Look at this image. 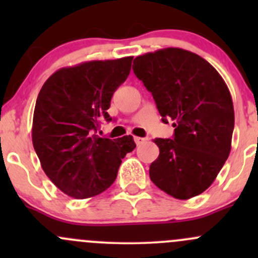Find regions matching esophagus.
I'll list each match as a JSON object with an SVG mask.
<instances>
[{
	"instance_id": "1",
	"label": "esophagus",
	"mask_w": 258,
	"mask_h": 258,
	"mask_svg": "<svg viewBox=\"0 0 258 258\" xmlns=\"http://www.w3.org/2000/svg\"><path fill=\"white\" fill-rule=\"evenodd\" d=\"M135 142H136V145H141L144 144V142L147 141V139H144V137H135Z\"/></svg>"
}]
</instances>
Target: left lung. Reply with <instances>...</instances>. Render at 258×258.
Returning <instances> with one entry per match:
<instances>
[{"mask_svg":"<svg viewBox=\"0 0 258 258\" xmlns=\"http://www.w3.org/2000/svg\"><path fill=\"white\" fill-rule=\"evenodd\" d=\"M135 75L153 96L172 139H156L151 181L178 200L199 196L212 184L231 151L235 111L228 87L201 56L182 48L148 52L134 59Z\"/></svg>","mask_w":258,"mask_h":258,"instance_id":"left-lung-1","label":"left lung"}]
</instances>
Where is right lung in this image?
Instances as JSON below:
<instances>
[{
  "label": "right lung",
  "mask_w": 258,
  "mask_h": 258,
  "mask_svg": "<svg viewBox=\"0 0 258 258\" xmlns=\"http://www.w3.org/2000/svg\"><path fill=\"white\" fill-rule=\"evenodd\" d=\"M134 57L83 62L54 72L43 83L32 123L33 148L57 188L75 199L100 195L113 183L132 136L100 137L113 92L128 77Z\"/></svg>",
  "instance_id": "obj_1"
}]
</instances>
